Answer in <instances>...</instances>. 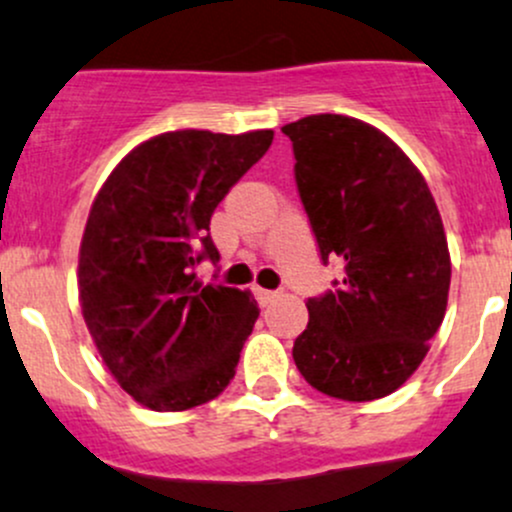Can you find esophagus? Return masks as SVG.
I'll list each match as a JSON object with an SVG mask.
<instances>
[{
  "instance_id": "1",
  "label": "esophagus",
  "mask_w": 512,
  "mask_h": 512,
  "mask_svg": "<svg viewBox=\"0 0 512 512\" xmlns=\"http://www.w3.org/2000/svg\"><path fill=\"white\" fill-rule=\"evenodd\" d=\"M255 297L260 299L262 306H267V304H272L274 299H279V292H270V289H260V287H257L255 289Z\"/></svg>"
}]
</instances>
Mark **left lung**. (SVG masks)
I'll use <instances>...</instances> for the list:
<instances>
[{
    "label": "left lung",
    "instance_id": "8db88e82",
    "mask_svg": "<svg viewBox=\"0 0 512 512\" xmlns=\"http://www.w3.org/2000/svg\"><path fill=\"white\" fill-rule=\"evenodd\" d=\"M321 260H338L333 292L306 301L294 363L311 387L370 402L405 385L444 321L451 257L427 181L387 134L346 115L284 125Z\"/></svg>",
    "mask_w": 512,
    "mask_h": 512
}]
</instances>
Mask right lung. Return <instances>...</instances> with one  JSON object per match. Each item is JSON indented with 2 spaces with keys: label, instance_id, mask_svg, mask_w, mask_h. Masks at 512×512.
I'll return each mask as SVG.
<instances>
[{
  "label": "right lung",
  "instance_id": "1",
  "mask_svg": "<svg viewBox=\"0 0 512 512\" xmlns=\"http://www.w3.org/2000/svg\"><path fill=\"white\" fill-rule=\"evenodd\" d=\"M272 129H176L134 147L95 196L78 292L102 363L154 412L211 402L233 380L260 309L250 292L201 284L218 262L211 215L270 149Z\"/></svg>",
  "mask_w": 512,
  "mask_h": 512
}]
</instances>
